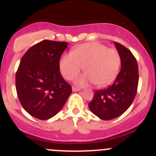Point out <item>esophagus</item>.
<instances>
[{
    "label": "esophagus",
    "instance_id": "esophagus-1",
    "mask_svg": "<svg viewBox=\"0 0 156 156\" xmlns=\"http://www.w3.org/2000/svg\"><path fill=\"white\" fill-rule=\"evenodd\" d=\"M72 90H73V92H77V91H80L81 89L80 88H77V87H72Z\"/></svg>",
    "mask_w": 156,
    "mask_h": 156
}]
</instances>
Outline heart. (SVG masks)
<instances>
[{"instance_id":"heart-1","label":"heart","mask_w":156,"mask_h":156,"mask_svg":"<svg viewBox=\"0 0 156 156\" xmlns=\"http://www.w3.org/2000/svg\"><path fill=\"white\" fill-rule=\"evenodd\" d=\"M120 56L115 49L108 48L101 43H87L76 47L71 54H66L60 59L59 69L66 80L76 76L83 66L86 73L76 80V84L94 83L96 86H105L113 80L119 73Z\"/></svg>"}]
</instances>
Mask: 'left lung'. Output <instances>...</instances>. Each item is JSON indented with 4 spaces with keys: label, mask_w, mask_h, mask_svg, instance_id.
Segmentation results:
<instances>
[{
    "label": "left lung",
    "mask_w": 156,
    "mask_h": 156,
    "mask_svg": "<svg viewBox=\"0 0 156 156\" xmlns=\"http://www.w3.org/2000/svg\"><path fill=\"white\" fill-rule=\"evenodd\" d=\"M120 56L121 69L113 84L95 91L88 106L103 120H110L124 113L133 102L138 85V66L133 54L119 43L114 42Z\"/></svg>",
    "instance_id": "obj_1"
}]
</instances>
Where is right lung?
Listing matches in <instances>:
<instances>
[{
	"label": "right lung",
	"instance_id": "add662e5",
	"mask_svg": "<svg viewBox=\"0 0 156 156\" xmlns=\"http://www.w3.org/2000/svg\"><path fill=\"white\" fill-rule=\"evenodd\" d=\"M67 42L44 40L29 49L16 73L18 98L32 116L47 120L55 116L72 93L60 73L59 61Z\"/></svg>",
	"mask_w": 156,
	"mask_h": 156
}]
</instances>
